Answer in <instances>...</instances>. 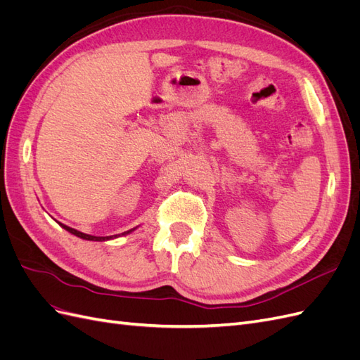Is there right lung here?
I'll list each match as a JSON object with an SVG mask.
<instances>
[{"label": "right lung", "instance_id": "obj_1", "mask_svg": "<svg viewBox=\"0 0 360 360\" xmlns=\"http://www.w3.org/2000/svg\"><path fill=\"white\" fill-rule=\"evenodd\" d=\"M58 224H60V226H61V228H64V230L69 231L70 234H73V236H76V237H79V238H84V240H91V242H106V240H112V238H117V237H122V236L130 234V233H132V231H135V230H136V228H132V230L124 231V233H122V234H115V236H105V237H102V236H91V234H85V233H81V231H78V230H75V228H70V226H68V225L61 224V222H58Z\"/></svg>", "mask_w": 360, "mask_h": 360}]
</instances>
